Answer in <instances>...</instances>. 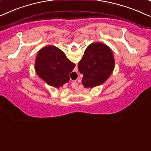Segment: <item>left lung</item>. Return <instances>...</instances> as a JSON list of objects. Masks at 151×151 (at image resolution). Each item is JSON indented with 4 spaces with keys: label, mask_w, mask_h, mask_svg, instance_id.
<instances>
[{
    "label": "left lung",
    "mask_w": 151,
    "mask_h": 151,
    "mask_svg": "<svg viewBox=\"0 0 151 151\" xmlns=\"http://www.w3.org/2000/svg\"><path fill=\"white\" fill-rule=\"evenodd\" d=\"M114 60L109 47L101 42H93L87 47L78 70L83 75L85 87H93L102 84L113 71Z\"/></svg>",
    "instance_id": "1"
}]
</instances>
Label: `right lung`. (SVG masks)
Wrapping results in <instances>:
<instances>
[{
    "instance_id": "right-lung-1",
    "label": "right lung",
    "mask_w": 151,
    "mask_h": 151,
    "mask_svg": "<svg viewBox=\"0 0 151 151\" xmlns=\"http://www.w3.org/2000/svg\"><path fill=\"white\" fill-rule=\"evenodd\" d=\"M75 67L62 50L51 45L40 49L35 63L38 75L56 88L68 82L70 73Z\"/></svg>"
}]
</instances>
